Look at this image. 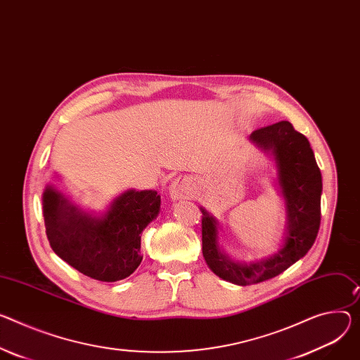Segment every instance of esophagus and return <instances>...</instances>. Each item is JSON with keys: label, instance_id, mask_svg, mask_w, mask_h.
I'll use <instances>...</instances> for the list:
<instances>
[{"label": "esophagus", "instance_id": "obj_1", "mask_svg": "<svg viewBox=\"0 0 360 360\" xmlns=\"http://www.w3.org/2000/svg\"><path fill=\"white\" fill-rule=\"evenodd\" d=\"M192 192H193V185L188 176L176 178L169 186V193H171V198L174 201L182 200V198H189Z\"/></svg>", "mask_w": 360, "mask_h": 360}]
</instances>
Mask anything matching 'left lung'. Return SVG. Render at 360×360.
<instances>
[{"instance_id": "8db88e82", "label": "left lung", "mask_w": 360, "mask_h": 360, "mask_svg": "<svg viewBox=\"0 0 360 360\" xmlns=\"http://www.w3.org/2000/svg\"><path fill=\"white\" fill-rule=\"evenodd\" d=\"M251 139L276 155L287 202L288 236L284 247L271 258L240 266L219 252L215 221L202 210V254L207 264L218 277L238 285L273 278L304 257L316 241L321 219V174L307 138L290 122L281 120L254 130Z\"/></svg>"}]
</instances>
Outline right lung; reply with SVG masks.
I'll return each mask as SVG.
<instances>
[{
    "instance_id": "add662e5",
    "label": "right lung",
    "mask_w": 360,
    "mask_h": 360,
    "mask_svg": "<svg viewBox=\"0 0 360 360\" xmlns=\"http://www.w3.org/2000/svg\"><path fill=\"white\" fill-rule=\"evenodd\" d=\"M159 208L156 191H127L103 218H91L54 189L43 193L46 234L53 251L82 274L105 283L123 280L139 267L141 234Z\"/></svg>"
}]
</instances>
